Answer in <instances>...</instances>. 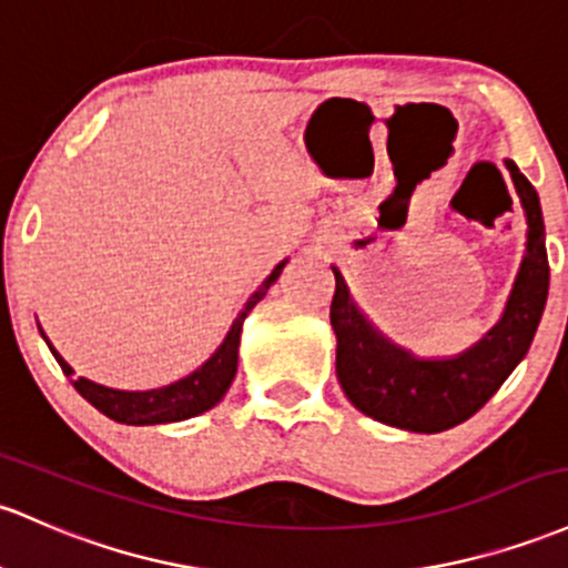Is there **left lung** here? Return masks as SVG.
Segmentation results:
<instances>
[{
    "label": "left lung",
    "mask_w": 568,
    "mask_h": 568,
    "mask_svg": "<svg viewBox=\"0 0 568 568\" xmlns=\"http://www.w3.org/2000/svg\"><path fill=\"white\" fill-rule=\"evenodd\" d=\"M526 210L528 242L501 321L475 347L456 358H417L385 339L355 307L342 272L334 270L332 326L336 334V377L355 409L385 426L439 434L469 420L485 407L531 347L550 288L545 221L539 196L526 174L507 161Z\"/></svg>",
    "instance_id": "8db88e82"
}]
</instances>
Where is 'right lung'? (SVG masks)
<instances>
[{
	"mask_svg": "<svg viewBox=\"0 0 568 568\" xmlns=\"http://www.w3.org/2000/svg\"><path fill=\"white\" fill-rule=\"evenodd\" d=\"M288 261H280L274 266L270 277L258 285V291L247 298L245 307L240 310V315L234 317L232 328H229L226 339L221 342V347L199 366L196 372H191L189 377L178 379V383L164 385V388H153V390H115L108 388V385L91 383V379L78 377L72 379L74 390L85 398V402L93 404L102 415H108L110 420L126 423V426H159V423H178V420H189V417H196L207 409H213L217 402H221L223 394L229 390L232 379L236 375V358H240V334H242V323L255 304L266 296L270 285H274V280L280 277L283 266ZM45 336V334H42ZM48 342V336H45ZM51 347L53 358L59 361V366L64 369V375H74L72 366L55 353V347L48 342Z\"/></svg>",
	"mask_w": 568,
	"mask_h": 568,
	"instance_id": "1",
	"label": "right lung"
}]
</instances>
